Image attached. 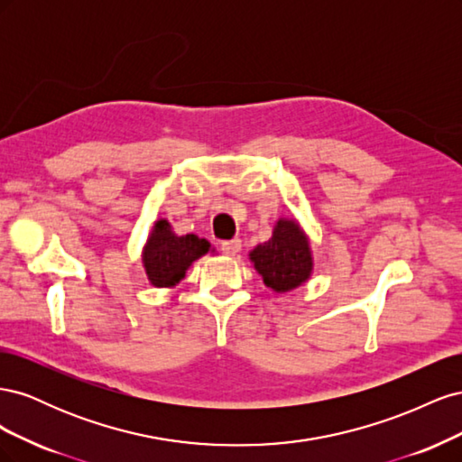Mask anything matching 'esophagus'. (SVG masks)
<instances>
[{"label": "esophagus", "mask_w": 462, "mask_h": 462, "mask_svg": "<svg viewBox=\"0 0 462 462\" xmlns=\"http://www.w3.org/2000/svg\"><path fill=\"white\" fill-rule=\"evenodd\" d=\"M241 241L239 239H233V241H223L221 243V253L227 254V256H235L241 253Z\"/></svg>", "instance_id": "esophagus-1"}]
</instances>
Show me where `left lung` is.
Masks as SVG:
<instances>
[{"label":"left lung","mask_w":462,"mask_h":462,"mask_svg":"<svg viewBox=\"0 0 462 462\" xmlns=\"http://www.w3.org/2000/svg\"><path fill=\"white\" fill-rule=\"evenodd\" d=\"M263 283L275 292H289L309 282L314 272V254L309 235L295 217H279L270 241L248 253Z\"/></svg>","instance_id":"obj_1"}]
</instances>
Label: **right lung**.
<instances>
[{
  "instance_id": "obj_1",
  "label": "right lung",
  "mask_w": 462,
  "mask_h": 462,
  "mask_svg": "<svg viewBox=\"0 0 462 462\" xmlns=\"http://www.w3.org/2000/svg\"><path fill=\"white\" fill-rule=\"evenodd\" d=\"M212 253V246L197 235H177L171 223L160 217L143 246V265L148 282L158 289H173L183 282L190 265Z\"/></svg>"
}]
</instances>
